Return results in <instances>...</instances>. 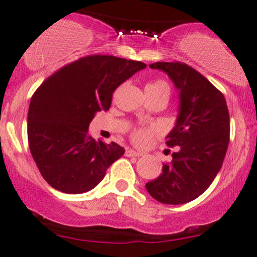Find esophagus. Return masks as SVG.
I'll return each instance as SVG.
<instances>
[{
	"mask_svg": "<svg viewBox=\"0 0 257 257\" xmlns=\"http://www.w3.org/2000/svg\"><path fill=\"white\" fill-rule=\"evenodd\" d=\"M142 155H143V153L136 152V150H133V149L125 150V157H142Z\"/></svg>",
	"mask_w": 257,
	"mask_h": 257,
	"instance_id": "obj_1",
	"label": "esophagus"
}]
</instances>
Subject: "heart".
<instances>
[{
  "mask_svg": "<svg viewBox=\"0 0 257 257\" xmlns=\"http://www.w3.org/2000/svg\"><path fill=\"white\" fill-rule=\"evenodd\" d=\"M145 89H158V90H163V92H167L169 94L170 89H169V85H168L167 82L164 80H155V82L149 83L147 84ZM153 133L154 132L152 129H138L133 133V141L136 142L137 144H147L148 142L150 141L152 138Z\"/></svg>",
  "mask_w": 257,
  "mask_h": 257,
  "instance_id": "1",
  "label": "heart"
}]
</instances>
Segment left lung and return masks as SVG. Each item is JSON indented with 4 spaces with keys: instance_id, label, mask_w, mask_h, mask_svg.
<instances>
[{
    "instance_id": "left-lung-1",
    "label": "left lung",
    "mask_w": 257,
    "mask_h": 257,
    "mask_svg": "<svg viewBox=\"0 0 257 257\" xmlns=\"http://www.w3.org/2000/svg\"><path fill=\"white\" fill-rule=\"evenodd\" d=\"M149 67L165 72L179 92L177 123L165 138L168 147L178 150L145 188L160 203L185 204L200 196L221 169L230 136L226 100L188 64L157 62Z\"/></svg>"
}]
</instances>
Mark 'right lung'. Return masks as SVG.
<instances>
[{"mask_svg": "<svg viewBox=\"0 0 257 257\" xmlns=\"http://www.w3.org/2000/svg\"><path fill=\"white\" fill-rule=\"evenodd\" d=\"M147 64L114 56L83 57L48 77L31 98L27 136L31 154L52 188L67 194L92 190L124 148L95 141L88 126L108 110L116 87Z\"/></svg>", "mask_w": 257, "mask_h": 257, "instance_id": "add662e5", "label": "right lung"}]
</instances>
